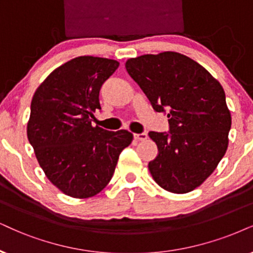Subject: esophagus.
<instances>
[{"instance_id": "obj_1", "label": "esophagus", "mask_w": 253, "mask_h": 253, "mask_svg": "<svg viewBox=\"0 0 253 253\" xmlns=\"http://www.w3.org/2000/svg\"><path fill=\"white\" fill-rule=\"evenodd\" d=\"M134 139L139 140V141H143V140L147 139V134L146 133H139V134H134Z\"/></svg>"}]
</instances>
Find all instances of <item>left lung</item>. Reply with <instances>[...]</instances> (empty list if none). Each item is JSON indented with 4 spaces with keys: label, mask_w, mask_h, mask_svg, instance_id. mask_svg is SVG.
Returning a JSON list of instances; mask_svg holds the SVG:
<instances>
[{
    "label": "left lung",
    "mask_w": 253,
    "mask_h": 253,
    "mask_svg": "<svg viewBox=\"0 0 253 253\" xmlns=\"http://www.w3.org/2000/svg\"><path fill=\"white\" fill-rule=\"evenodd\" d=\"M126 70L156 112L167 113L168 132H149L159 154L148 164L165 190H194L215 170L228 148L231 114L222 85L189 57L177 52L143 55Z\"/></svg>",
    "instance_id": "1"
}]
</instances>
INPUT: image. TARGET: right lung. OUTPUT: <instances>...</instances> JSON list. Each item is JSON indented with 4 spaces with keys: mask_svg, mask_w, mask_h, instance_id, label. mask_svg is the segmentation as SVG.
Masks as SVG:
<instances>
[{
    "mask_svg": "<svg viewBox=\"0 0 253 253\" xmlns=\"http://www.w3.org/2000/svg\"><path fill=\"white\" fill-rule=\"evenodd\" d=\"M118 66L113 59L77 57L51 72L31 101L29 142L51 183L71 197L100 193L133 140L128 130L92 127L101 85Z\"/></svg>",
    "mask_w": 253,
    "mask_h": 253,
    "instance_id": "1",
    "label": "right lung"
}]
</instances>
